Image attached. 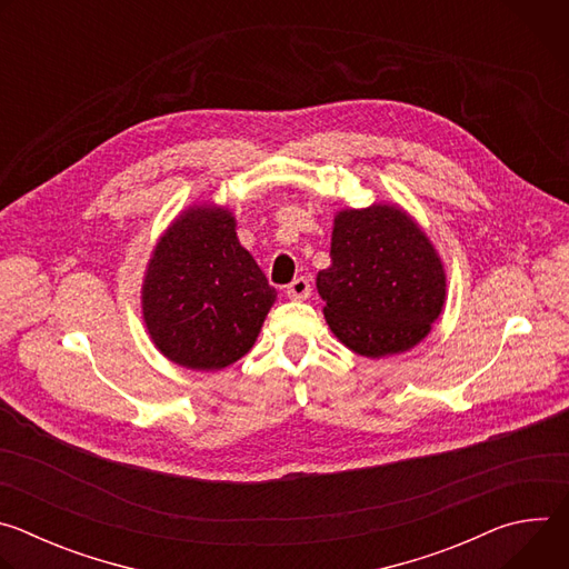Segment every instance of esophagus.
Segmentation results:
<instances>
[{
	"label": "esophagus",
	"instance_id": "esophagus-1",
	"mask_svg": "<svg viewBox=\"0 0 569 569\" xmlns=\"http://www.w3.org/2000/svg\"><path fill=\"white\" fill-rule=\"evenodd\" d=\"M310 281L306 277H297L292 283H288L286 288V295L295 301H301V299H308L310 297Z\"/></svg>",
	"mask_w": 569,
	"mask_h": 569
}]
</instances>
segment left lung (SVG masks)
Segmentation results:
<instances>
[{
	"label": "left lung",
	"mask_w": 569,
	"mask_h": 569,
	"mask_svg": "<svg viewBox=\"0 0 569 569\" xmlns=\"http://www.w3.org/2000/svg\"><path fill=\"white\" fill-rule=\"evenodd\" d=\"M331 331L367 358L419 345L446 299V272L421 227L398 207L336 216L331 268L317 274Z\"/></svg>",
	"instance_id": "left-lung-1"
}]
</instances>
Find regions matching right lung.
<instances>
[{"label":"right lung","mask_w":569,"mask_h":569,"mask_svg":"<svg viewBox=\"0 0 569 569\" xmlns=\"http://www.w3.org/2000/svg\"><path fill=\"white\" fill-rule=\"evenodd\" d=\"M274 299L277 290L236 238L233 216L211 204L191 207L159 238L141 288L154 347L198 371L246 356Z\"/></svg>","instance_id":"obj_1"}]
</instances>
